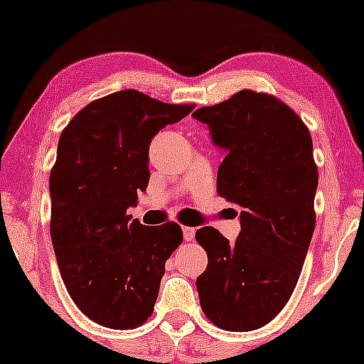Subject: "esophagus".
I'll return each instance as SVG.
<instances>
[{
    "label": "esophagus",
    "mask_w": 364,
    "mask_h": 364,
    "mask_svg": "<svg viewBox=\"0 0 364 364\" xmlns=\"http://www.w3.org/2000/svg\"><path fill=\"white\" fill-rule=\"evenodd\" d=\"M195 232V228H183V237H185V241H193Z\"/></svg>",
    "instance_id": "esophagus-1"
}]
</instances>
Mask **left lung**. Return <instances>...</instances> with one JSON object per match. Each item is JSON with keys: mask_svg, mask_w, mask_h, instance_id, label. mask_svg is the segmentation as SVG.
Wrapping results in <instances>:
<instances>
[{"mask_svg": "<svg viewBox=\"0 0 364 364\" xmlns=\"http://www.w3.org/2000/svg\"><path fill=\"white\" fill-rule=\"evenodd\" d=\"M193 118L225 150L217 193L241 207L235 243L210 225L196 231L208 257L196 279L200 306L219 328L250 332L289 301L315 231L311 135L287 104L263 92L240 90Z\"/></svg>", "mask_w": 364, "mask_h": 364, "instance_id": "left-lung-1", "label": "left lung"}]
</instances>
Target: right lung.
<instances>
[{
  "label": "right lung",
  "instance_id": "right-lung-1",
  "mask_svg": "<svg viewBox=\"0 0 364 364\" xmlns=\"http://www.w3.org/2000/svg\"><path fill=\"white\" fill-rule=\"evenodd\" d=\"M193 107L119 90L61 132L49 176L53 248L70 298L102 327L135 328L152 315L183 231L176 223L149 228L127 210L149 185L150 141Z\"/></svg>",
  "mask_w": 364,
  "mask_h": 364
}]
</instances>
